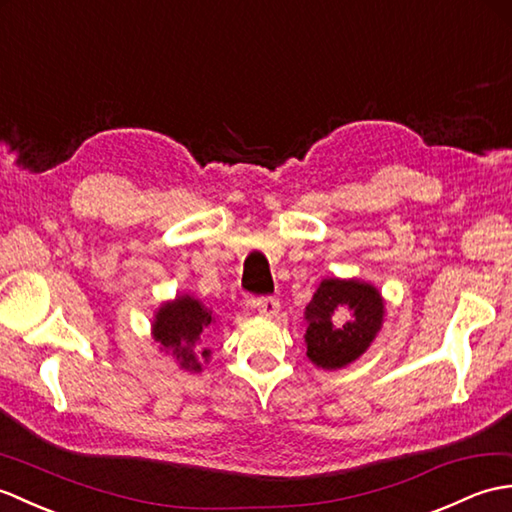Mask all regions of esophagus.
Segmentation results:
<instances>
[{"instance_id":"1","label":"esophagus","mask_w":512,"mask_h":512,"mask_svg":"<svg viewBox=\"0 0 512 512\" xmlns=\"http://www.w3.org/2000/svg\"><path fill=\"white\" fill-rule=\"evenodd\" d=\"M254 309L263 317H276L280 313V302L276 298H258L254 302Z\"/></svg>"}]
</instances>
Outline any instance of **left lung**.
Wrapping results in <instances>:
<instances>
[{
    "label": "left lung",
    "mask_w": 512,
    "mask_h": 512,
    "mask_svg": "<svg viewBox=\"0 0 512 512\" xmlns=\"http://www.w3.org/2000/svg\"><path fill=\"white\" fill-rule=\"evenodd\" d=\"M385 300L372 282L324 278L304 309L306 357L322 370H342L377 339Z\"/></svg>",
    "instance_id": "left-lung-1"
}]
</instances>
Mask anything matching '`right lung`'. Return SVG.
Returning <instances> with one entry per match:
<instances>
[{
  "label": "right lung",
  "instance_id": "1",
  "mask_svg": "<svg viewBox=\"0 0 512 512\" xmlns=\"http://www.w3.org/2000/svg\"><path fill=\"white\" fill-rule=\"evenodd\" d=\"M217 324L210 306L190 293H179L166 300L153 315L151 337L162 352L173 357L186 372L199 374L210 363V348H206L208 333Z\"/></svg>",
  "mask_w": 512,
  "mask_h": 512
}]
</instances>
